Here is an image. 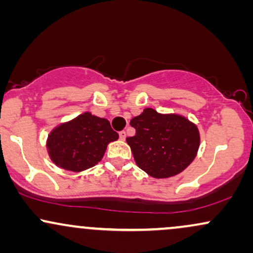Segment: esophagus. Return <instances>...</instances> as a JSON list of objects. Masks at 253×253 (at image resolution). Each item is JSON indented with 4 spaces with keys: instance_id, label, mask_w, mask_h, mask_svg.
Instances as JSON below:
<instances>
[{
    "instance_id": "esophagus-1",
    "label": "esophagus",
    "mask_w": 253,
    "mask_h": 253,
    "mask_svg": "<svg viewBox=\"0 0 253 253\" xmlns=\"http://www.w3.org/2000/svg\"><path fill=\"white\" fill-rule=\"evenodd\" d=\"M119 138H120L121 140H125V139H126V132H125V130H121V132L119 133Z\"/></svg>"
}]
</instances>
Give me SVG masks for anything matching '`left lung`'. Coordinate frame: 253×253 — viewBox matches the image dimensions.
I'll use <instances>...</instances> for the list:
<instances>
[{
	"label": "left lung",
	"instance_id": "obj_1",
	"mask_svg": "<svg viewBox=\"0 0 253 253\" xmlns=\"http://www.w3.org/2000/svg\"><path fill=\"white\" fill-rule=\"evenodd\" d=\"M129 125L135 129V135L126 141L136 165L147 175L169 178L181 173L195 159L200 132L187 118L145 108Z\"/></svg>",
	"mask_w": 253,
	"mask_h": 253
}]
</instances>
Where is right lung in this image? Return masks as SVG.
<instances>
[{"instance_id": "1", "label": "right lung", "mask_w": 253, "mask_h": 253, "mask_svg": "<svg viewBox=\"0 0 253 253\" xmlns=\"http://www.w3.org/2000/svg\"><path fill=\"white\" fill-rule=\"evenodd\" d=\"M119 134L107 119L85 112L54 127L48 134V156L60 169L81 172L95 167L103 158L107 146Z\"/></svg>"}]
</instances>
